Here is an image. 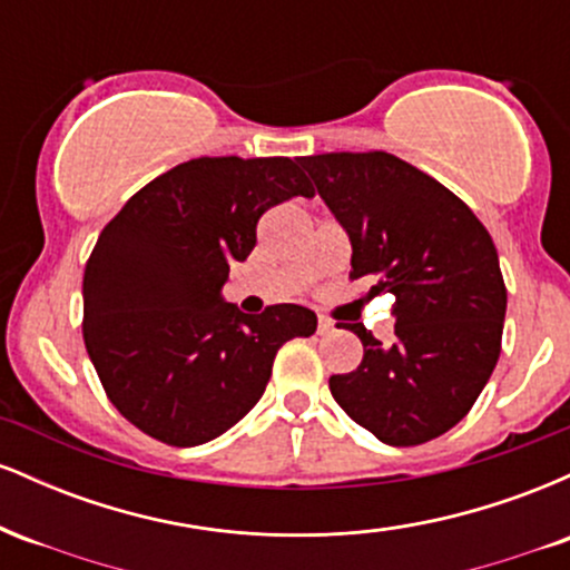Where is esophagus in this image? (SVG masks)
<instances>
[{
    "label": "esophagus",
    "mask_w": 570,
    "mask_h": 570,
    "mask_svg": "<svg viewBox=\"0 0 570 570\" xmlns=\"http://www.w3.org/2000/svg\"><path fill=\"white\" fill-rule=\"evenodd\" d=\"M332 332H335V324H332V318L318 316V335H332Z\"/></svg>",
    "instance_id": "esophagus-1"
}]
</instances>
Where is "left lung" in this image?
<instances>
[{
    "instance_id": "8db88e82",
    "label": "left lung",
    "mask_w": 570,
    "mask_h": 570,
    "mask_svg": "<svg viewBox=\"0 0 570 570\" xmlns=\"http://www.w3.org/2000/svg\"><path fill=\"white\" fill-rule=\"evenodd\" d=\"M299 166L348 233L351 278L396 297L394 343L353 324L364 358L330 377L332 396L385 444L436 440L499 362L507 286L493 238L458 195L396 155L326 153Z\"/></svg>"
}]
</instances>
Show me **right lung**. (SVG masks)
I'll list each match as a JSON object with an SVG mask.
<instances>
[{
    "instance_id": "right-lung-1",
    "label": "right lung",
    "mask_w": 570,
    "mask_h": 570,
    "mask_svg": "<svg viewBox=\"0 0 570 570\" xmlns=\"http://www.w3.org/2000/svg\"><path fill=\"white\" fill-rule=\"evenodd\" d=\"M299 160L195 158L160 174L98 235L82 276V337L109 402L153 440L195 448L225 434L271 381L303 305L248 316L222 299L267 208L313 198Z\"/></svg>"
}]
</instances>
